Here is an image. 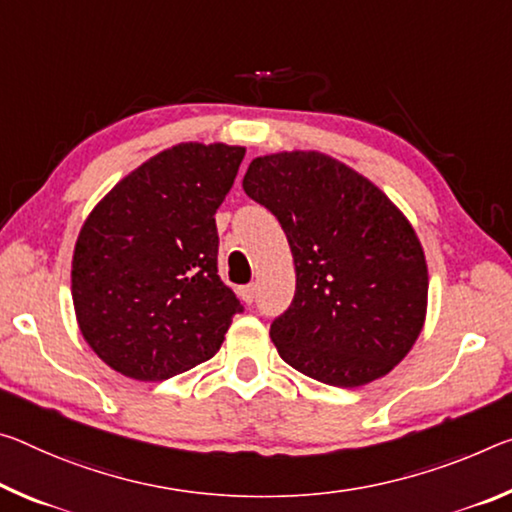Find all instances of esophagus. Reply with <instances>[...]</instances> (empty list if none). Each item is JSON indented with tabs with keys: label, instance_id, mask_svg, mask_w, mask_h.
Segmentation results:
<instances>
[{
	"label": "esophagus",
	"instance_id": "34e87169",
	"mask_svg": "<svg viewBox=\"0 0 512 512\" xmlns=\"http://www.w3.org/2000/svg\"><path fill=\"white\" fill-rule=\"evenodd\" d=\"M239 296H241L243 303L253 305V300H255V285H246V287H241V289H239Z\"/></svg>",
	"mask_w": 512,
	"mask_h": 512
}]
</instances>
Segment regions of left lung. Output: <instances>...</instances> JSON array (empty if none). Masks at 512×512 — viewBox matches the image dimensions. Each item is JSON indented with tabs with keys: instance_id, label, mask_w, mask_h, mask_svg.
<instances>
[{
	"instance_id": "8db88e82",
	"label": "left lung",
	"mask_w": 512,
	"mask_h": 512,
	"mask_svg": "<svg viewBox=\"0 0 512 512\" xmlns=\"http://www.w3.org/2000/svg\"><path fill=\"white\" fill-rule=\"evenodd\" d=\"M243 191L278 218L296 266L271 339L289 367L360 387L387 376L424 330L428 264L415 227L344 161L285 150L250 161Z\"/></svg>"
}]
</instances>
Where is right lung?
I'll list each match as a JSON object with an SVG mask.
<instances>
[{
    "instance_id": "add662e5",
    "label": "right lung",
    "mask_w": 512,
    "mask_h": 512,
    "mask_svg": "<svg viewBox=\"0 0 512 512\" xmlns=\"http://www.w3.org/2000/svg\"><path fill=\"white\" fill-rule=\"evenodd\" d=\"M246 148L177 143L125 175L72 253L79 332L127 378L166 380L214 358L241 310L216 269V209Z\"/></svg>"
}]
</instances>
